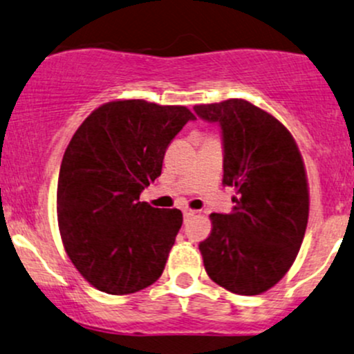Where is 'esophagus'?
I'll return each instance as SVG.
<instances>
[{
  "mask_svg": "<svg viewBox=\"0 0 354 354\" xmlns=\"http://www.w3.org/2000/svg\"><path fill=\"white\" fill-rule=\"evenodd\" d=\"M183 214H185V218H191V216H194V214H196V211L185 209V211H183Z\"/></svg>",
  "mask_w": 354,
  "mask_h": 354,
  "instance_id": "1",
  "label": "esophagus"
}]
</instances>
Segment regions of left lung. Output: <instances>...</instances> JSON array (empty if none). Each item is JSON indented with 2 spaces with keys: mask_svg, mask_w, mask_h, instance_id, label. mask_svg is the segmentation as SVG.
Segmentation results:
<instances>
[{
  "mask_svg": "<svg viewBox=\"0 0 354 354\" xmlns=\"http://www.w3.org/2000/svg\"><path fill=\"white\" fill-rule=\"evenodd\" d=\"M223 131V185L236 191L228 214L213 213L200 243L206 273L236 295L273 288L298 256L310 214L303 156L286 126L250 101L196 104Z\"/></svg>",
  "mask_w": 354,
  "mask_h": 354,
  "instance_id": "obj_1",
  "label": "left lung"
}]
</instances>
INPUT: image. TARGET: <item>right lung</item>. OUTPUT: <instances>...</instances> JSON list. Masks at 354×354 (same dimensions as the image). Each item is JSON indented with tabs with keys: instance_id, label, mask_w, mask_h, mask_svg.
I'll return each mask as SVG.
<instances>
[{
	"instance_id": "1",
	"label": "right lung",
	"mask_w": 354,
	"mask_h": 354,
	"mask_svg": "<svg viewBox=\"0 0 354 354\" xmlns=\"http://www.w3.org/2000/svg\"><path fill=\"white\" fill-rule=\"evenodd\" d=\"M189 120L186 106L116 100L73 135L59 168L58 226L71 263L96 290L136 293L163 273L183 214L153 208L140 194Z\"/></svg>"
}]
</instances>
